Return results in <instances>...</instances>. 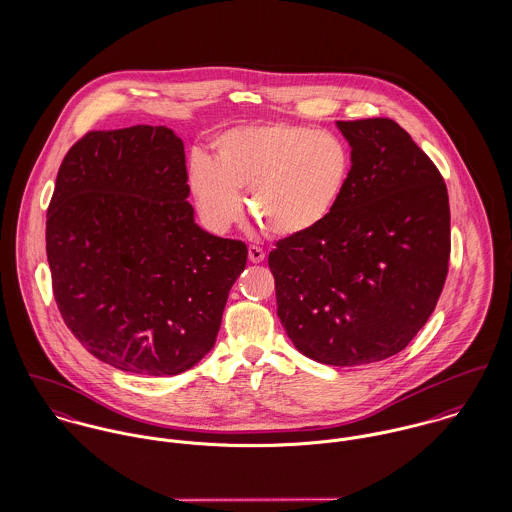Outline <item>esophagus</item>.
I'll list each match as a JSON object with an SVG mask.
<instances>
[{
	"instance_id": "1",
	"label": "esophagus",
	"mask_w": 512,
	"mask_h": 512,
	"mask_svg": "<svg viewBox=\"0 0 512 512\" xmlns=\"http://www.w3.org/2000/svg\"><path fill=\"white\" fill-rule=\"evenodd\" d=\"M264 258H266V254H264L262 248H258V246H250L248 248V260L252 264H260V262H264Z\"/></svg>"
}]
</instances>
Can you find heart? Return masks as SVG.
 <instances>
[{
  "instance_id": "1",
  "label": "heart",
  "mask_w": 512,
  "mask_h": 512,
  "mask_svg": "<svg viewBox=\"0 0 512 512\" xmlns=\"http://www.w3.org/2000/svg\"><path fill=\"white\" fill-rule=\"evenodd\" d=\"M213 163L189 167L197 209L213 230H226L246 209L280 240L313 234L339 209L353 177L351 146L333 132L268 122L220 134Z\"/></svg>"
}]
</instances>
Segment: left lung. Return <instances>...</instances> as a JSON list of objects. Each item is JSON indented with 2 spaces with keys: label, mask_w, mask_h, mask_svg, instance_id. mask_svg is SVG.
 <instances>
[{
  "label": "left lung",
  "mask_w": 512,
  "mask_h": 512,
  "mask_svg": "<svg viewBox=\"0 0 512 512\" xmlns=\"http://www.w3.org/2000/svg\"><path fill=\"white\" fill-rule=\"evenodd\" d=\"M353 151L347 193L319 230L280 240L268 266L278 317L305 357L384 361L426 325L449 262V199L432 159L394 120L337 122Z\"/></svg>",
  "instance_id": "left-lung-1"
}]
</instances>
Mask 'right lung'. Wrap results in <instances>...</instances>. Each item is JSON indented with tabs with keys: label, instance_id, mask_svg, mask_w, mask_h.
<instances>
[{
	"label": "right lung",
	"instance_id": "obj_1",
	"mask_svg": "<svg viewBox=\"0 0 512 512\" xmlns=\"http://www.w3.org/2000/svg\"><path fill=\"white\" fill-rule=\"evenodd\" d=\"M189 191L167 126L88 132L65 155L47 260L67 327L98 361L173 376L215 347L248 248L203 230Z\"/></svg>",
	"mask_w": 512,
	"mask_h": 512
}]
</instances>
